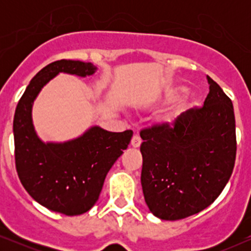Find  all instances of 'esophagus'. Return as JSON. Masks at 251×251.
Returning a JSON list of instances; mask_svg holds the SVG:
<instances>
[{"mask_svg":"<svg viewBox=\"0 0 251 251\" xmlns=\"http://www.w3.org/2000/svg\"><path fill=\"white\" fill-rule=\"evenodd\" d=\"M140 144H142V138H140L138 135H133L132 139H131L132 147H136V149H137V147L140 146Z\"/></svg>","mask_w":251,"mask_h":251,"instance_id":"1","label":"esophagus"}]
</instances>
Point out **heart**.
Here are the masks:
<instances>
[{"instance_id":"1","label":"heart","mask_w":251,"mask_h":251,"mask_svg":"<svg viewBox=\"0 0 251 251\" xmlns=\"http://www.w3.org/2000/svg\"><path fill=\"white\" fill-rule=\"evenodd\" d=\"M185 91H186V88L185 87H174L171 89H168L166 91V98H171L178 94H184Z\"/></svg>"}]
</instances>
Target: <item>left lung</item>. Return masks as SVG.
Returning <instances> with one entry per match:
<instances>
[{
  "instance_id": "left-lung-1",
  "label": "left lung",
  "mask_w": 251,
  "mask_h": 251,
  "mask_svg": "<svg viewBox=\"0 0 251 251\" xmlns=\"http://www.w3.org/2000/svg\"><path fill=\"white\" fill-rule=\"evenodd\" d=\"M201 108L178 115L173 126L143 130L142 187L150 211L178 221L209 207L231 177L236 153L233 104L207 75Z\"/></svg>"
}]
</instances>
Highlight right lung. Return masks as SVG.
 <instances>
[{"instance_id": "obj_1", "label": "right lung", "mask_w": 251, "mask_h": 251, "mask_svg": "<svg viewBox=\"0 0 251 251\" xmlns=\"http://www.w3.org/2000/svg\"><path fill=\"white\" fill-rule=\"evenodd\" d=\"M92 63L58 60L29 82L13 119L16 168L28 194L43 207L76 216L94 207L105 178L132 138V130L112 132L92 126L66 142H43L33 123V105L43 87L60 73L87 77L97 72Z\"/></svg>"}]
</instances>
